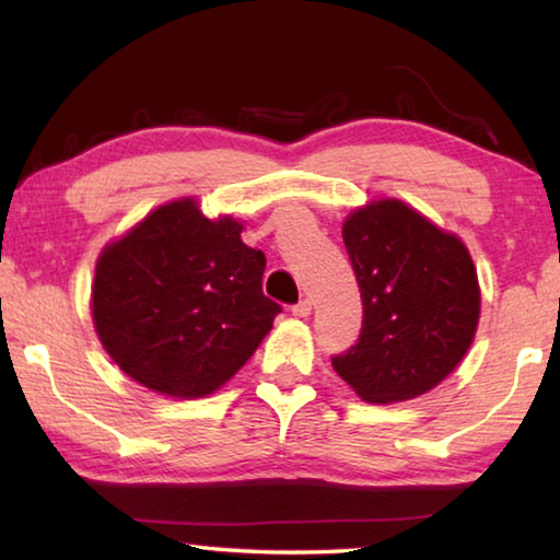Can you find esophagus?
<instances>
[{
    "label": "esophagus",
    "mask_w": 560,
    "mask_h": 560,
    "mask_svg": "<svg viewBox=\"0 0 560 560\" xmlns=\"http://www.w3.org/2000/svg\"><path fill=\"white\" fill-rule=\"evenodd\" d=\"M291 314L293 316H299V318H306V316H311V301L308 299H301L296 306L291 308Z\"/></svg>",
    "instance_id": "34e87169"
}]
</instances>
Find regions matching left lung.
<instances>
[{
	"label": "left lung",
	"instance_id": "1",
	"mask_svg": "<svg viewBox=\"0 0 560 560\" xmlns=\"http://www.w3.org/2000/svg\"><path fill=\"white\" fill-rule=\"evenodd\" d=\"M363 328L334 371L365 402H402L440 385L479 324V281L467 246L400 200L360 207L343 222Z\"/></svg>",
	"mask_w": 560,
	"mask_h": 560
}]
</instances>
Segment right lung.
Masks as SVG:
<instances>
[{
    "instance_id": "right-lung-1",
    "label": "right lung",
    "mask_w": 560,
    "mask_h": 560,
    "mask_svg": "<svg viewBox=\"0 0 560 560\" xmlns=\"http://www.w3.org/2000/svg\"><path fill=\"white\" fill-rule=\"evenodd\" d=\"M264 252L232 217L195 200L158 207L101 252L93 326L132 381L170 397H205L254 355L279 303L264 296Z\"/></svg>"
}]
</instances>
